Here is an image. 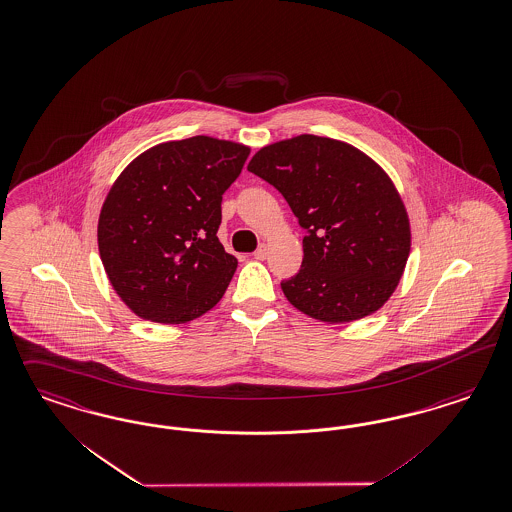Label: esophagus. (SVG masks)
<instances>
[{
    "label": "esophagus",
    "mask_w": 512,
    "mask_h": 512,
    "mask_svg": "<svg viewBox=\"0 0 512 512\" xmlns=\"http://www.w3.org/2000/svg\"><path fill=\"white\" fill-rule=\"evenodd\" d=\"M252 256H254L256 260H265V256H267V245H264V243H262L260 247L254 250V254H252Z\"/></svg>",
    "instance_id": "esophagus-1"
}]
</instances>
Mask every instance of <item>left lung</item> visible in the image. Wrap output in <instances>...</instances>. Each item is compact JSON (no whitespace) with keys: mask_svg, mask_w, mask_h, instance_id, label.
I'll return each instance as SVG.
<instances>
[{"mask_svg":"<svg viewBox=\"0 0 512 512\" xmlns=\"http://www.w3.org/2000/svg\"><path fill=\"white\" fill-rule=\"evenodd\" d=\"M248 171L279 190L305 229L302 269L281 283L288 302L338 324L391 298L410 254V222L376 161L340 140L300 134L262 148Z\"/></svg>","mask_w":512,"mask_h":512,"instance_id":"1","label":"left lung"}]
</instances>
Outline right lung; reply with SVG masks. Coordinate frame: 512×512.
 <instances>
[{"label": "right lung", "instance_id": "add662e5", "mask_svg": "<svg viewBox=\"0 0 512 512\" xmlns=\"http://www.w3.org/2000/svg\"><path fill=\"white\" fill-rule=\"evenodd\" d=\"M250 148L210 136L165 142L119 174L98 218V250L117 296L146 321L207 313L237 269L216 233L222 195Z\"/></svg>", "mask_w": 512, "mask_h": 512}]
</instances>
